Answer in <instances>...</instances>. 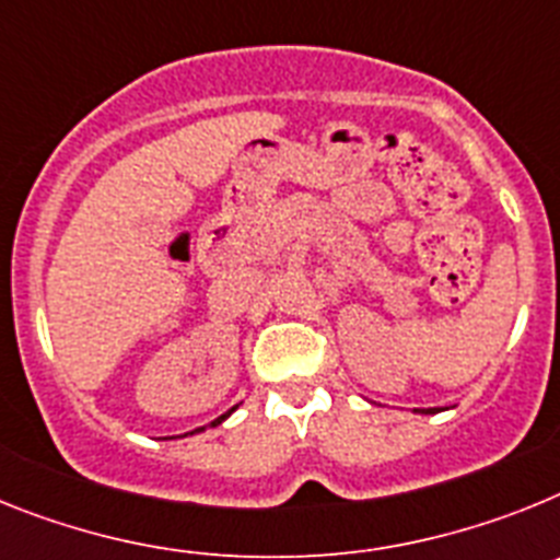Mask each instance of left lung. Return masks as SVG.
Returning a JSON list of instances; mask_svg holds the SVG:
<instances>
[{"label": "left lung", "instance_id": "8db88e82", "mask_svg": "<svg viewBox=\"0 0 560 560\" xmlns=\"http://www.w3.org/2000/svg\"><path fill=\"white\" fill-rule=\"evenodd\" d=\"M436 408H422V415H434Z\"/></svg>", "mask_w": 560, "mask_h": 560}]
</instances>
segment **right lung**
<instances>
[{
    "mask_svg": "<svg viewBox=\"0 0 560 560\" xmlns=\"http://www.w3.org/2000/svg\"><path fill=\"white\" fill-rule=\"evenodd\" d=\"M231 411H233V408H231ZM231 411H228V415H231ZM228 415H222V417H220V420H213V422H211V425H220V422H222V420H225V417H228ZM199 431H202V428H199ZM191 434H194V431H191Z\"/></svg>",
    "mask_w": 560,
    "mask_h": 560,
    "instance_id": "1",
    "label": "right lung"
}]
</instances>
